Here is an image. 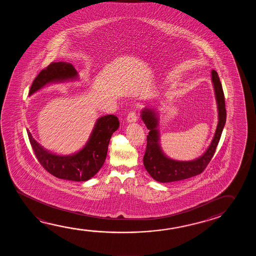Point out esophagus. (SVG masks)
Returning <instances> with one entry per match:
<instances>
[{
  "label": "esophagus",
  "instance_id": "esophagus-1",
  "mask_svg": "<svg viewBox=\"0 0 256 256\" xmlns=\"http://www.w3.org/2000/svg\"><path fill=\"white\" fill-rule=\"evenodd\" d=\"M126 120L128 122H134L137 120V116H136V112L135 111H130V113L127 114Z\"/></svg>",
  "mask_w": 256,
  "mask_h": 256
}]
</instances>
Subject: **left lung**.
Returning <instances> with one entry per match:
<instances>
[{
  "label": "left lung",
  "instance_id": "1",
  "mask_svg": "<svg viewBox=\"0 0 256 256\" xmlns=\"http://www.w3.org/2000/svg\"><path fill=\"white\" fill-rule=\"evenodd\" d=\"M212 80L215 91L218 111V122L217 129L210 145L204 155L191 161L174 160L166 156L160 145L158 116L155 109L146 108L142 111V119L150 130L147 136V147L143 156V164L148 173L158 182H169L180 181L192 178L204 172V169L212 160L216 150L218 143L220 140L221 134L225 126L226 112L225 96L222 90L220 80L217 72L212 70Z\"/></svg>",
  "mask_w": 256,
  "mask_h": 256
}]
</instances>
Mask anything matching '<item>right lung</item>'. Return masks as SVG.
<instances>
[{
    "label": "right lung",
    "instance_id": "1",
    "mask_svg": "<svg viewBox=\"0 0 256 256\" xmlns=\"http://www.w3.org/2000/svg\"><path fill=\"white\" fill-rule=\"evenodd\" d=\"M76 78H78V72L72 64L52 62L36 77L30 95L49 83L64 82ZM119 126V120L114 114L100 117L96 122L86 145L80 152L68 156L48 152L36 142L30 130L26 132L36 156L44 168L60 179L84 182L93 178L102 168L108 154L109 140Z\"/></svg>",
    "mask_w": 256,
    "mask_h": 256
}]
</instances>
